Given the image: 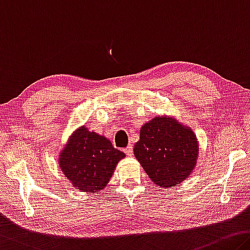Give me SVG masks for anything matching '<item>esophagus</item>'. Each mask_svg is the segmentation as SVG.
I'll list each match as a JSON object with an SVG mask.
<instances>
[{
	"label": "esophagus",
	"mask_w": 250,
	"mask_h": 250,
	"mask_svg": "<svg viewBox=\"0 0 250 250\" xmlns=\"http://www.w3.org/2000/svg\"><path fill=\"white\" fill-rule=\"evenodd\" d=\"M124 151H125V153L126 154V156L131 157L132 154H133V146H132L131 145H130V146H126V148L124 149Z\"/></svg>",
	"instance_id": "34e87169"
}]
</instances>
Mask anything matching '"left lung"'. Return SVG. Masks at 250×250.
Returning <instances> with one entry per match:
<instances>
[{
  "label": "left lung",
  "mask_w": 250,
  "mask_h": 250,
  "mask_svg": "<svg viewBox=\"0 0 250 250\" xmlns=\"http://www.w3.org/2000/svg\"><path fill=\"white\" fill-rule=\"evenodd\" d=\"M134 156L154 184L161 188L179 184L195 168L198 142L191 129L171 118H154L140 130Z\"/></svg>",
  "instance_id": "obj_1"
}]
</instances>
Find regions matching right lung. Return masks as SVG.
Returning <instances> with one entry per match:
<instances>
[{
    "label": "right lung",
    "mask_w": 250,
    "mask_h": 250,
    "mask_svg": "<svg viewBox=\"0 0 250 250\" xmlns=\"http://www.w3.org/2000/svg\"><path fill=\"white\" fill-rule=\"evenodd\" d=\"M125 157L110 140L83 125L71 136L61 151L59 165L75 188L96 192L105 187L117 164Z\"/></svg>",
    "instance_id": "right-lung-1"
}]
</instances>
